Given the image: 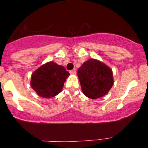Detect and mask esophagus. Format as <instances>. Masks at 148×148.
I'll list each match as a JSON object with an SVG mask.
<instances>
[{
    "label": "esophagus",
    "mask_w": 148,
    "mask_h": 148,
    "mask_svg": "<svg viewBox=\"0 0 148 148\" xmlns=\"http://www.w3.org/2000/svg\"><path fill=\"white\" fill-rule=\"evenodd\" d=\"M69 73H70L71 74H75L76 73V69H72V70H71L70 72H69Z\"/></svg>",
    "instance_id": "obj_1"
}]
</instances>
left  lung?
Returning a JSON list of instances; mask_svg holds the SVG:
<instances>
[{"label": "left lung", "mask_w": 148, "mask_h": 148, "mask_svg": "<svg viewBox=\"0 0 148 148\" xmlns=\"http://www.w3.org/2000/svg\"><path fill=\"white\" fill-rule=\"evenodd\" d=\"M77 75L83 93L93 99L108 94L114 83L112 69L94 58L84 62L78 69Z\"/></svg>", "instance_id": "1"}]
</instances>
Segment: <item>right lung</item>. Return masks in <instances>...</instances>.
<instances>
[{
	"instance_id": "obj_1",
	"label": "right lung",
	"mask_w": 148,
	"mask_h": 148,
	"mask_svg": "<svg viewBox=\"0 0 148 148\" xmlns=\"http://www.w3.org/2000/svg\"><path fill=\"white\" fill-rule=\"evenodd\" d=\"M69 76V73L63 66L50 61L42 64L32 74L30 86L39 96L49 99L62 91L64 83Z\"/></svg>"
}]
</instances>
